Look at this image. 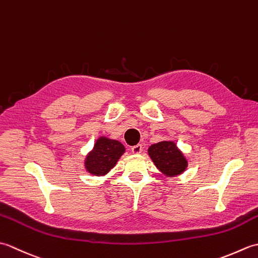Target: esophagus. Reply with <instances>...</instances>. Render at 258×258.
Here are the masks:
<instances>
[{"label":"esophagus","mask_w":258,"mask_h":258,"mask_svg":"<svg viewBox=\"0 0 258 258\" xmlns=\"http://www.w3.org/2000/svg\"><path fill=\"white\" fill-rule=\"evenodd\" d=\"M142 151H143V146H142L141 144H138V145L132 147L133 154H140V153H142Z\"/></svg>","instance_id":"esophagus-1"}]
</instances>
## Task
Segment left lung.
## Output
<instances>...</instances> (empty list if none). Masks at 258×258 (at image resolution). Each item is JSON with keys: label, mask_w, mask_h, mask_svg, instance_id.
<instances>
[{"label": "left lung", "mask_w": 258, "mask_h": 258, "mask_svg": "<svg viewBox=\"0 0 258 258\" xmlns=\"http://www.w3.org/2000/svg\"><path fill=\"white\" fill-rule=\"evenodd\" d=\"M147 153L156 168L166 177H176L188 166L187 158L172 140L152 144Z\"/></svg>", "instance_id": "obj_1"}]
</instances>
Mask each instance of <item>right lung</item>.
Masks as SVG:
<instances>
[{
  "mask_svg": "<svg viewBox=\"0 0 258 258\" xmlns=\"http://www.w3.org/2000/svg\"><path fill=\"white\" fill-rule=\"evenodd\" d=\"M124 153L125 146L119 141L100 136L85 156V171L93 176H104L116 165Z\"/></svg>",
  "mask_w": 258,
  "mask_h": 258,
  "instance_id": "1",
  "label": "right lung"
}]
</instances>
